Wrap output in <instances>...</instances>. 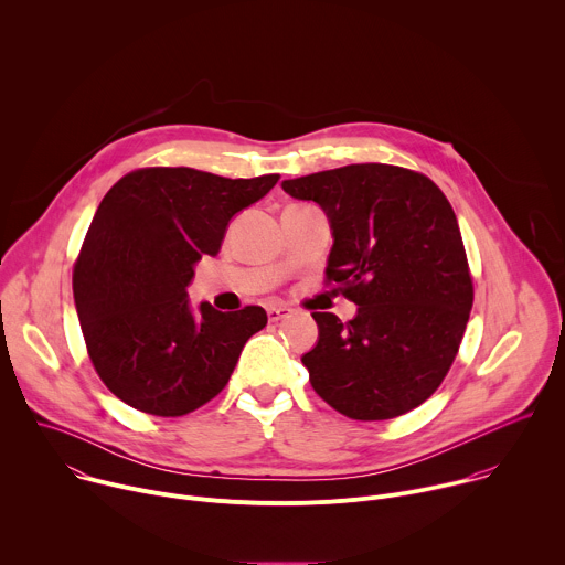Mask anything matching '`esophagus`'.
Masks as SVG:
<instances>
[{
    "instance_id": "obj_1",
    "label": "esophagus",
    "mask_w": 565,
    "mask_h": 565,
    "mask_svg": "<svg viewBox=\"0 0 565 565\" xmlns=\"http://www.w3.org/2000/svg\"><path fill=\"white\" fill-rule=\"evenodd\" d=\"M268 319L270 321H279V319H284V317H288L290 315V308L288 306H268Z\"/></svg>"
}]
</instances>
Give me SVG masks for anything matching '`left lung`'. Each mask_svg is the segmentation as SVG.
<instances>
[{
  "label": "left lung",
  "mask_w": 565,
  "mask_h": 565,
  "mask_svg": "<svg viewBox=\"0 0 565 565\" xmlns=\"http://www.w3.org/2000/svg\"><path fill=\"white\" fill-rule=\"evenodd\" d=\"M281 188L326 213L328 281L356 303L345 323L312 312L319 337L301 361L315 393L359 422L417 408L444 382L472 308L450 202L428 177L388 163H350Z\"/></svg>",
  "instance_id": "8db88e82"
}]
</instances>
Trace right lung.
I'll return each mask as SVG.
<instances>
[{"label":"right lung","instance_id":"1","mask_svg":"<svg viewBox=\"0 0 565 565\" xmlns=\"http://www.w3.org/2000/svg\"><path fill=\"white\" fill-rule=\"evenodd\" d=\"M277 181L143 168L106 193L75 264L73 295L90 361L124 404L181 417L224 391L268 315L259 306L195 308L185 288L198 262L222 250L231 220Z\"/></svg>","mask_w":565,"mask_h":565}]
</instances>
